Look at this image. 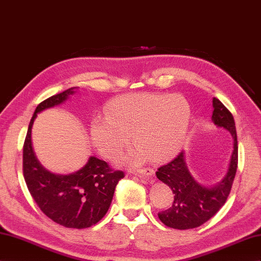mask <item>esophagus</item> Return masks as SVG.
Returning <instances> with one entry per match:
<instances>
[{"mask_svg":"<svg viewBox=\"0 0 261 261\" xmlns=\"http://www.w3.org/2000/svg\"><path fill=\"white\" fill-rule=\"evenodd\" d=\"M134 173H137L138 175H140V177L150 178L154 174V171H153V169H151V168H143V169H137L136 171H134Z\"/></svg>","mask_w":261,"mask_h":261,"instance_id":"1","label":"esophagus"}]
</instances>
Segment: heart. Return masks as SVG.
I'll return each mask as SVG.
<instances>
[{
    "label": "heart",
    "mask_w": 261,
    "mask_h": 261,
    "mask_svg": "<svg viewBox=\"0 0 261 261\" xmlns=\"http://www.w3.org/2000/svg\"><path fill=\"white\" fill-rule=\"evenodd\" d=\"M191 108L180 94L138 93L111 101L105 116H95L90 125L91 139L104 157L121 154L130 144L140 148L129 152L123 163L138 165L150 157L164 161L185 144Z\"/></svg>",
    "instance_id": "b5f03b06"
}]
</instances>
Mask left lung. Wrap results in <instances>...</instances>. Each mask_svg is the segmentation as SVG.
Returning <instances> with one entry per match:
<instances>
[{"instance_id": "obj_1", "label": "left lung", "mask_w": 261, "mask_h": 261, "mask_svg": "<svg viewBox=\"0 0 261 261\" xmlns=\"http://www.w3.org/2000/svg\"><path fill=\"white\" fill-rule=\"evenodd\" d=\"M213 123L227 129L234 140L228 170L221 182L205 187L196 182L186 164L185 152H180L170 163L161 166L156 175L173 192L172 205L158 213L166 226L175 229H190L201 226L213 217L226 202L237 170L238 146L234 117L225 105L213 97Z\"/></svg>"}]
</instances>
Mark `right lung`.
Here are the masks:
<instances>
[{
    "instance_id": "add662e5",
    "label": "right lung",
    "mask_w": 261,
    "mask_h": 261,
    "mask_svg": "<svg viewBox=\"0 0 261 261\" xmlns=\"http://www.w3.org/2000/svg\"><path fill=\"white\" fill-rule=\"evenodd\" d=\"M76 88L53 95L38 104L28 125L23 147V173L26 186L39 208L55 223L68 228H87L101 221L110 208L124 172L108 163L90 157L86 166L70 174L48 171L37 160L32 146V127L41 111L65 102Z\"/></svg>"
}]
</instances>
